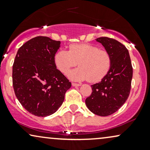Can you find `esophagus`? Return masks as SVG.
Segmentation results:
<instances>
[{
	"instance_id": "1",
	"label": "esophagus",
	"mask_w": 150,
	"mask_h": 150,
	"mask_svg": "<svg viewBox=\"0 0 150 150\" xmlns=\"http://www.w3.org/2000/svg\"><path fill=\"white\" fill-rule=\"evenodd\" d=\"M72 85L74 86V87H79V86L81 85V84H79V83H75V82H73L72 83Z\"/></svg>"
}]
</instances>
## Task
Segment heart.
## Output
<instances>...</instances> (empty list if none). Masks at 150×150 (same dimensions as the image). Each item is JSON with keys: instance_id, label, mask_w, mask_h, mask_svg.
I'll list each match as a JSON object with an SVG mask.
<instances>
[{"instance_id": "heart-1", "label": "heart", "mask_w": 150, "mask_h": 150, "mask_svg": "<svg viewBox=\"0 0 150 150\" xmlns=\"http://www.w3.org/2000/svg\"><path fill=\"white\" fill-rule=\"evenodd\" d=\"M77 63L79 68L68 73L70 79L97 82L109 72L112 58L108 51L89 44H71L68 51L60 50L54 56L55 65L63 73H68Z\"/></svg>"}]
</instances>
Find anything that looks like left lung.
Here are the masks:
<instances>
[{"label":"left lung","instance_id":"obj_1","mask_svg":"<svg viewBox=\"0 0 150 150\" xmlns=\"http://www.w3.org/2000/svg\"><path fill=\"white\" fill-rule=\"evenodd\" d=\"M112 58L111 69L101 82L92 85V92L86 99L87 108L94 114L107 116L124 104L131 88L132 67L126 47L116 39L97 38Z\"/></svg>","mask_w":150,"mask_h":150}]
</instances>
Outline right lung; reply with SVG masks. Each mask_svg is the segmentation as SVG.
<instances>
[{"instance_id":"add662e5","label":"right lung","mask_w":150,"mask_h":150,"mask_svg":"<svg viewBox=\"0 0 150 150\" xmlns=\"http://www.w3.org/2000/svg\"><path fill=\"white\" fill-rule=\"evenodd\" d=\"M61 42L37 37L18 49L13 65V85L22 106L34 116L56 112L71 82L56 68L54 56Z\"/></svg>"}]
</instances>
